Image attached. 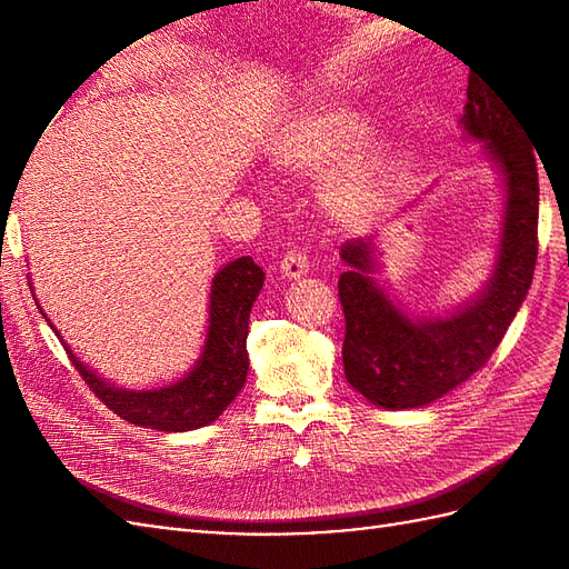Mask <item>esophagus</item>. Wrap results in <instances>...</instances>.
<instances>
[{"instance_id":"esophagus-1","label":"esophagus","mask_w":569,"mask_h":569,"mask_svg":"<svg viewBox=\"0 0 569 569\" xmlns=\"http://www.w3.org/2000/svg\"><path fill=\"white\" fill-rule=\"evenodd\" d=\"M280 272L287 280L303 278V274L308 272V256L301 251H287L280 261Z\"/></svg>"}]
</instances>
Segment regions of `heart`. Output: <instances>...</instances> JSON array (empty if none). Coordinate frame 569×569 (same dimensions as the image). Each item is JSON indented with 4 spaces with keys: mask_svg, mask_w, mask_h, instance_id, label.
<instances>
[{
    "mask_svg": "<svg viewBox=\"0 0 569 569\" xmlns=\"http://www.w3.org/2000/svg\"><path fill=\"white\" fill-rule=\"evenodd\" d=\"M366 118L337 104H325L291 126L272 149V161L291 176H316L341 159L366 134ZM382 157L363 149L327 180L325 199L332 213L347 222H360L380 199Z\"/></svg>",
    "mask_w": 569,
    "mask_h": 569,
    "instance_id": "obj_1",
    "label": "heart"
}]
</instances>
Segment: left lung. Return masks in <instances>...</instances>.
Segmentation results:
<instances>
[{
	"instance_id": "8db88e82",
	"label": "left lung",
	"mask_w": 569,
	"mask_h": 569,
	"mask_svg": "<svg viewBox=\"0 0 569 569\" xmlns=\"http://www.w3.org/2000/svg\"><path fill=\"white\" fill-rule=\"evenodd\" d=\"M462 128L485 140L506 182L503 237L487 289L451 318L410 320L375 284V247L349 239L339 274L343 372L349 385L389 410L427 406L487 366L527 297L539 253L537 153L508 101L470 73Z\"/></svg>"
}]
</instances>
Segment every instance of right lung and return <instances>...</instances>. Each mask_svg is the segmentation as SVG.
Returning a JSON list of instances; mask_svg holds the SVG:
<instances>
[{
  "instance_id": "obj_1",
  "label": "right lung",
  "mask_w": 569,
  "mask_h": 569,
  "mask_svg": "<svg viewBox=\"0 0 569 569\" xmlns=\"http://www.w3.org/2000/svg\"><path fill=\"white\" fill-rule=\"evenodd\" d=\"M263 268L253 263L249 256L237 258L216 274L203 356L192 372L163 389H116L84 368L63 339L61 343L84 385L118 418L137 427L159 429V432H189L220 418L247 382L249 313L263 287Z\"/></svg>"
}]
</instances>
